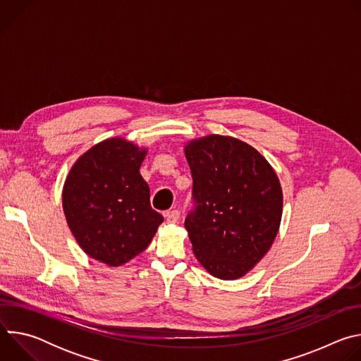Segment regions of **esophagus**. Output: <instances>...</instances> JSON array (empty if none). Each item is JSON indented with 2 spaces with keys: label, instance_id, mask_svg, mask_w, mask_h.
<instances>
[{
  "label": "esophagus",
  "instance_id": "1",
  "mask_svg": "<svg viewBox=\"0 0 361 361\" xmlns=\"http://www.w3.org/2000/svg\"><path fill=\"white\" fill-rule=\"evenodd\" d=\"M164 217H166V221H167V223H170V224H176V223L178 221V219H180V212H178V210L167 212V213L164 214Z\"/></svg>",
  "mask_w": 361,
  "mask_h": 361
}]
</instances>
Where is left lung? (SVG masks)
Masks as SVG:
<instances>
[{"instance_id": "obj_1", "label": "left lung", "mask_w": 361, "mask_h": 361, "mask_svg": "<svg viewBox=\"0 0 361 361\" xmlns=\"http://www.w3.org/2000/svg\"><path fill=\"white\" fill-rule=\"evenodd\" d=\"M194 210L185 219L192 251L212 276L235 280L270 250L281 221L283 191L262 154L233 137L212 134L184 147Z\"/></svg>"}]
</instances>
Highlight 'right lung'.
<instances>
[{
  "label": "right lung",
  "mask_w": 361,
  "mask_h": 361,
  "mask_svg": "<svg viewBox=\"0 0 361 361\" xmlns=\"http://www.w3.org/2000/svg\"><path fill=\"white\" fill-rule=\"evenodd\" d=\"M147 148L116 137L95 144L74 163L63 188L67 224L92 259L118 267L142 252L163 216L149 205L140 174Z\"/></svg>",
  "instance_id": "add662e5"
}]
</instances>
